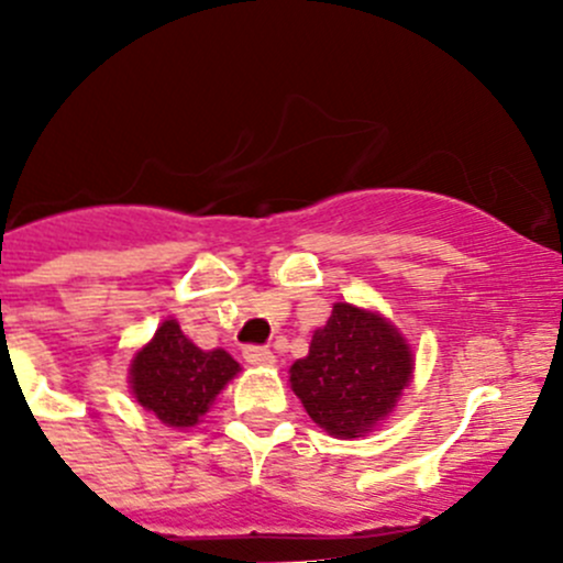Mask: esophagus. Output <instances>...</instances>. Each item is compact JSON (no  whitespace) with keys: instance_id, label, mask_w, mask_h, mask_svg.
<instances>
[{"instance_id":"esophagus-1","label":"esophagus","mask_w":563,"mask_h":563,"mask_svg":"<svg viewBox=\"0 0 563 563\" xmlns=\"http://www.w3.org/2000/svg\"><path fill=\"white\" fill-rule=\"evenodd\" d=\"M242 356H245V362H250V365H275V354L269 349H264V345H245Z\"/></svg>"}]
</instances>
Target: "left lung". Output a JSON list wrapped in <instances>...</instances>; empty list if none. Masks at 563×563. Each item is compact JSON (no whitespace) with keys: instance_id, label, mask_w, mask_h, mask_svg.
Here are the masks:
<instances>
[{"instance_id":"left-lung-1","label":"left lung","mask_w":563,"mask_h":563,"mask_svg":"<svg viewBox=\"0 0 563 563\" xmlns=\"http://www.w3.org/2000/svg\"><path fill=\"white\" fill-rule=\"evenodd\" d=\"M406 340L378 313L338 302L316 329L310 354L291 367V389L318 428L356 439L395 408L411 378Z\"/></svg>"}]
</instances>
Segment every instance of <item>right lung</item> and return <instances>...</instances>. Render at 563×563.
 <instances>
[{
	"mask_svg": "<svg viewBox=\"0 0 563 563\" xmlns=\"http://www.w3.org/2000/svg\"><path fill=\"white\" fill-rule=\"evenodd\" d=\"M240 373L223 349L201 351L181 334L179 323L163 321L152 343L130 367L135 400L155 411L168 428H192L220 389Z\"/></svg>",
	"mask_w": 563,
	"mask_h": 563,
	"instance_id": "add662e5",
	"label": "right lung"
}]
</instances>
